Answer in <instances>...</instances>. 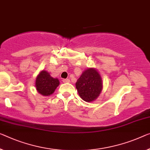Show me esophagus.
I'll use <instances>...</instances> for the list:
<instances>
[{
	"label": "esophagus",
	"mask_w": 150,
	"mask_h": 150,
	"mask_svg": "<svg viewBox=\"0 0 150 150\" xmlns=\"http://www.w3.org/2000/svg\"><path fill=\"white\" fill-rule=\"evenodd\" d=\"M62 81L64 83H68V82H70V79L69 78H66V79H63L62 80Z\"/></svg>",
	"instance_id": "esophagus-1"
}]
</instances>
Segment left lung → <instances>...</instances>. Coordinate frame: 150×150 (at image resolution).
I'll return each mask as SVG.
<instances>
[{"mask_svg":"<svg viewBox=\"0 0 150 150\" xmlns=\"http://www.w3.org/2000/svg\"><path fill=\"white\" fill-rule=\"evenodd\" d=\"M76 87L80 97L86 102H91L97 98L103 84L99 73L94 68H88L78 78Z\"/></svg>","mask_w":150,"mask_h":150,"instance_id":"8db88e82","label":"left lung"}]
</instances>
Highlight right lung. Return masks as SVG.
Segmentation results:
<instances>
[{
	"instance_id": "right-lung-1",
	"label": "right lung",
	"mask_w": 150,
	"mask_h": 150,
	"mask_svg": "<svg viewBox=\"0 0 150 150\" xmlns=\"http://www.w3.org/2000/svg\"><path fill=\"white\" fill-rule=\"evenodd\" d=\"M59 84L58 79L52 78L50 74L45 70L41 71L35 81L37 91L43 96L52 94Z\"/></svg>"
}]
</instances>
